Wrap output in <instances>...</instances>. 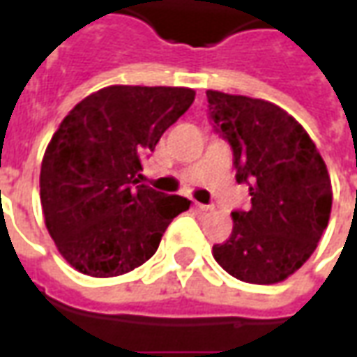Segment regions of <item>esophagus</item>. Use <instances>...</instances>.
Here are the masks:
<instances>
[{
    "mask_svg": "<svg viewBox=\"0 0 357 357\" xmlns=\"http://www.w3.org/2000/svg\"><path fill=\"white\" fill-rule=\"evenodd\" d=\"M195 208H197V212H201V214H212V212H214V206H210V204H201V202H197Z\"/></svg>",
    "mask_w": 357,
    "mask_h": 357,
    "instance_id": "1",
    "label": "esophagus"
}]
</instances>
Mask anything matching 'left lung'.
<instances>
[{
	"label": "left lung",
	"mask_w": 357,
	"mask_h": 357,
	"mask_svg": "<svg viewBox=\"0 0 357 357\" xmlns=\"http://www.w3.org/2000/svg\"><path fill=\"white\" fill-rule=\"evenodd\" d=\"M216 132L233 151L250 208L233 210V231L214 245L216 262L239 281L271 284L314 255L329 224L331 178L306 130L264 99L206 91Z\"/></svg>",
	"instance_id": "left-lung-1"
}]
</instances>
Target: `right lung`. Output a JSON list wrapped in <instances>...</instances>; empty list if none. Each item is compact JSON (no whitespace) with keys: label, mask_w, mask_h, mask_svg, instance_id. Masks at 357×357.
<instances>
[{"label":"right lung","mask_w":357,"mask_h":357,"mask_svg":"<svg viewBox=\"0 0 357 357\" xmlns=\"http://www.w3.org/2000/svg\"><path fill=\"white\" fill-rule=\"evenodd\" d=\"M195 101L189 88L109 86L74 107L45 149L40 199L66 262L91 277L132 271L155 255L191 202L139 183L141 160Z\"/></svg>","instance_id":"right-lung-1"}]
</instances>
